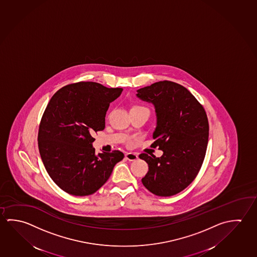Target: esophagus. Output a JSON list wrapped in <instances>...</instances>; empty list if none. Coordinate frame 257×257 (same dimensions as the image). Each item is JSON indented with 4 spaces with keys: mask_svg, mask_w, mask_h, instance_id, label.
<instances>
[{
    "mask_svg": "<svg viewBox=\"0 0 257 257\" xmlns=\"http://www.w3.org/2000/svg\"><path fill=\"white\" fill-rule=\"evenodd\" d=\"M125 159L129 160V161H135V160H138V156L135 154V153H126L125 154Z\"/></svg>",
    "mask_w": 257,
    "mask_h": 257,
    "instance_id": "34e87169",
    "label": "esophagus"
}]
</instances>
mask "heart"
Here are the masks:
<instances>
[{"label":"heart","instance_id":"b5f03b06","mask_svg":"<svg viewBox=\"0 0 257 257\" xmlns=\"http://www.w3.org/2000/svg\"><path fill=\"white\" fill-rule=\"evenodd\" d=\"M136 107H142V106H134L133 108H136Z\"/></svg>","mask_w":257,"mask_h":257}]
</instances>
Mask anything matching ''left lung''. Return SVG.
I'll return each mask as SVG.
<instances>
[{"mask_svg": "<svg viewBox=\"0 0 257 257\" xmlns=\"http://www.w3.org/2000/svg\"><path fill=\"white\" fill-rule=\"evenodd\" d=\"M136 96L154 105L157 125L152 147L163 152L160 158L139 156L149 165L143 185L159 196L178 194L194 181L205 157L209 138L205 110L187 88L169 80L140 88Z\"/></svg>", "mask_w": 257, "mask_h": 257, "instance_id": "8db88e82", "label": "left lung"}]
</instances>
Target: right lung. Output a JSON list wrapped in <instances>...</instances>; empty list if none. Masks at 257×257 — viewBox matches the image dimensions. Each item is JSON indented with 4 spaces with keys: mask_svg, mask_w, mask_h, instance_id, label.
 Segmentation results:
<instances>
[{
    "mask_svg": "<svg viewBox=\"0 0 257 257\" xmlns=\"http://www.w3.org/2000/svg\"><path fill=\"white\" fill-rule=\"evenodd\" d=\"M122 91L81 81L60 88L48 103L38 130V149L48 175L68 194H94L123 159L119 151L97 155L92 146V135L105 129L109 104Z\"/></svg>",
    "mask_w": 257,
    "mask_h": 257,
    "instance_id": "1",
    "label": "right lung"
}]
</instances>
